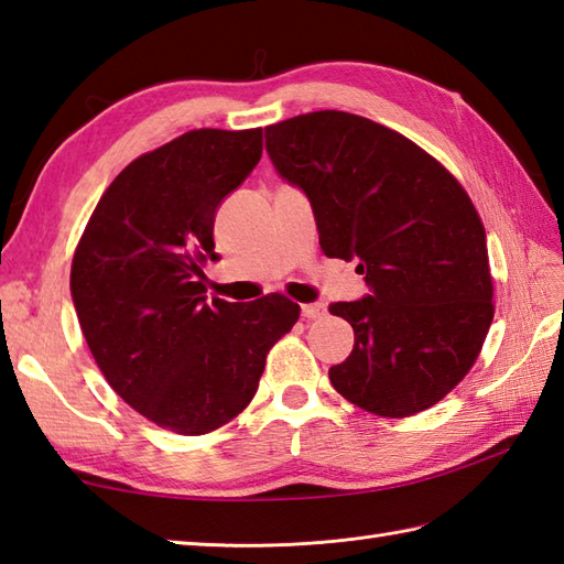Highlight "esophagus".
<instances>
[{
	"mask_svg": "<svg viewBox=\"0 0 564 564\" xmlns=\"http://www.w3.org/2000/svg\"><path fill=\"white\" fill-rule=\"evenodd\" d=\"M301 313H303V317H307V319H319V317L327 315V307L322 305V303H307V305L301 307Z\"/></svg>",
	"mask_w": 564,
	"mask_h": 564,
	"instance_id": "obj_1",
	"label": "esophagus"
}]
</instances>
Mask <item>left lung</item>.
<instances>
[{"instance_id": "left-lung-1", "label": "left lung", "mask_w": 564, "mask_h": 564, "mask_svg": "<svg viewBox=\"0 0 564 564\" xmlns=\"http://www.w3.org/2000/svg\"><path fill=\"white\" fill-rule=\"evenodd\" d=\"M267 152L310 198L322 251L358 259L370 289L329 305L356 339L329 368L334 390L390 419L441 402L495 317L485 225L458 178L398 130L346 111L267 126Z\"/></svg>"}]
</instances>
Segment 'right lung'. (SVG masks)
I'll return each mask as SVG.
<instances>
[{"mask_svg":"<svg viewBox=\"0 0 564 564\" xmlns=\"http://www.w3.org/2000/svg\"><path fill=\"white\" fill-rule=\"evenodd\" d=\"M261 150V128H200L140 154L104 191L72 257L94 361L118 398L174 434H210L242 412L269 349L301 317L281 293L206 301L215 210Z\"/></svg>","mask_w":564,"mask_h":564,"instance_id":"1","label":"right lung"}]
</instances>
